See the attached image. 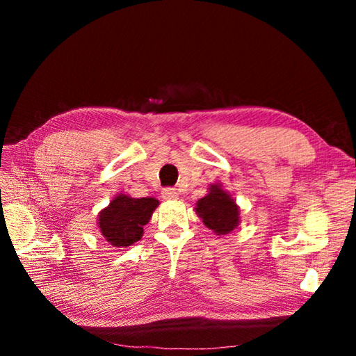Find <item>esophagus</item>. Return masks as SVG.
I'll use <instances>...</instances> for the list:
<instances>
[{
    "mask_svg": "<svg viewBox=\"0 0 356 356\" xmlns=\"http://www.w3.org/2000/svg\"><path fill=\"white\" fill-rule=\"evenodd\" d=\"M161 195H163L165 200H176L179 196V191L176 188H165L161 191Z\"/></svg>",
    "mask_w": 356,
    "mask_h": 356,
    "instance_id": "34e87169",
    "label": "esophagus"
}]
</instances>
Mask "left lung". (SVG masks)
<instances>
[{
    "label": "left lung",
    "instance_id": "8db88e82",
    "mask_svg": "<svg viewBox=\"0 0 356 356\" xmlns=\"http://www.w3.org/2000/svg\"><path fill=\"white\" fill-rule=\"evenodd\" d=\"M196 213L216 236L229 234L240 222L238 206L220 184L210 185L207 196L196 202Z\"/></svg>",
    "mask_w": 356,
    "mask_h": 356
}]
</instances>
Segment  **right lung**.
I'll return each instance as SVG.
<instances>
[{
  "label": "right lung",
  "mask_w": 356,
  "mask_h": 356,
  "mask_svg": "<svg viewBox=\"0 0 356 356\" xmlns=\"http://www.w3.org/2000/svg\"><path fill=\"white\" fill-rule=\"evenodd\" d=\"M156 206L155 197H131L120 193L99 213L102 236L118 248L134 245L143 237V226L147 225Z\"/></svg>",
  "instance_id": "right-lung-1"
}]
</instances>
